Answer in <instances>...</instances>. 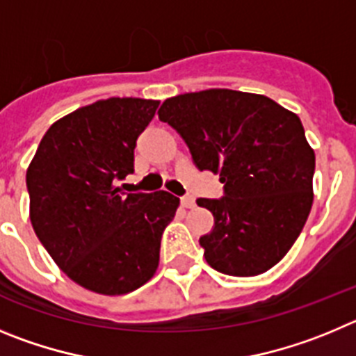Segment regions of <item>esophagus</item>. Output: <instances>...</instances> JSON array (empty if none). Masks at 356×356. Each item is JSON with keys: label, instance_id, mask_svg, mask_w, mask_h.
Masks as SVG:
<instances>
[{"label": "esophagus", "instance_id": "1", "mask_svg": "<svg viewBox=\"0 0 356 356\" xmlns=\"http://www.w3.org/2000/svg\"><path fill=\"white\" fill-rule=\"evenodd\" d=\"M181 204H182V207H186V209H191V207H195V198L193 197H182Z\"/></svg>", "mask_w": 356, "mask_h": 356}]
</instances>
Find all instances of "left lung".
<instances>
[{
  "instance_id": "8db88e82",
  "label": "left lung",
  "mask_w": 356,
  "mask_h": 356,
  "mask_svg": "<svg viewBox=\"0 0 356 356\" xmlns=\"http://www.w3.org/2000/svg\"><path fill=\"white\" fill-rule=\"evenodd\" d=\"M186 142L198 170L220 174L225 197L197 204L213 213L202 236L207 264L255 277L291 250L309 218L316 156L302 120L273 99L211 88L166 99L158 111Z\"/></svg>"
}]
</instances>
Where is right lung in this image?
<instances>
[{
    "instance_id": "1",
    "label": "right lung",
    "mask_w": 356,
    "mask_h": 356,
    "mask_svg": "<svg viewBox=\"0 0 356 356\" xmlns=\"http://www.w3.org/2000/svg\"><path fill=\"white\" fill-rule=\"evenodd\" d=\"M159 101L110 97L56 120L26 172L30 220L60 270L99 294H127L154 277L179 198L124 193L134 147Z\"/></svg>"
}]
</instances>
